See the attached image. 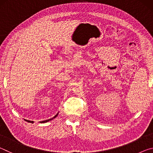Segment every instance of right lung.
Here are the masks:
<instances>
[{
  "mask_svg": "<svg viewBox=\"0 0 153 153\" xmlns=\"http://www.w3.org/2000/svg\"><path fill=\"white\" fill-rule=\"evenodd\" d=\"M58 113L56 114V115L55 116V117H53V118H51V119H49V120H45V121H40V123H46V122H48V121H51V120H53L54 118H55L56 116L58 115ZM26 121H27V122H29V123H33V121H29V120H25Z\"/></svg>",
  "mask_w": 153,
  "mask_h": 153,
  "instance_id": "right-lung-1",
  "label": "right lung"
}]
</instances>
